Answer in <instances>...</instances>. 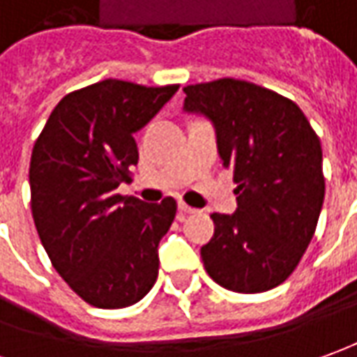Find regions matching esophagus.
Masks as SVG:
<instances>
[{
	"label": "esophagus",
	"instance_id": "obj_1",
	"mask_svg": "<svg viewBox=\"0 0 357 357\" xmlns=\"http://www.w3.org/2000/svg\"><path fill=\"white\" fill-rule=\"evenodd\" d=\"M178 209L183 213V215H195V213H199L197 209H193V207H189V205H185L183 201H179L178 203Z\"/></svg>",
	"mask_w": 357,
	"mask_h": 357
}]
</instances>
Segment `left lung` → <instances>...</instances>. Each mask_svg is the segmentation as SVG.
I'll return each instance as SVG.
<instances>
[{
  "mask_svg": "<svg viewBox=\"0 0 357 357\" xmlns=\"http://www.w3.org/2000/svg\"><path fill=\"white\" fill-rule=\"evenodd\" d=\"M188 113L215 127L238 207L213 213L203 266L220 287L261 293L289 278L311 242L324 201L322 148L291 99L244 79L183 87Z\"/></svg>",
  "mask_w": 357,
  "mask_h": 357,
  "instance_id": "1",
  "label": "left lung"
}]
</instances>
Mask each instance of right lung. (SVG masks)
I'll list each match as a JSON object with an SVG mask.
<instances>
[{"label":"right lung","instance_id":"obj_1","mask_svg":"<svg viewBox=\"0 0 357 357\" xmlns=\"http://www.w3.org/2000/svg\"><path fill=\"white\" fill-rule=\"evenodd\" d=\"M178 91L103 79L60 99L31 156V211L54 270L97 309L130 307L158 278L176 201L119 195L138 164L135 132Z\"/></svg>","mask_w":357,"mask_h":357}]
</instances>
